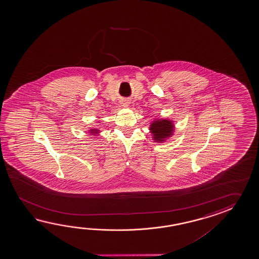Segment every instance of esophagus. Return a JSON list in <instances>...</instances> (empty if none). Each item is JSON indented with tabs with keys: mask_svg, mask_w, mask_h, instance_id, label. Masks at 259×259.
Wrapping results in <instances>:
<instances>
[{
	"mask_svg": "<svg viewBox=\"0 0 259 259\" xmlns=\"http://www.w3.org/2000/svg\"><path fill=\"white\" fill-rule=\"evenodd\" d=\"M124 105H127V103H125V104H124Z\"/></svg>",
	"mask_w": 259,
	"mask_h": 259,
	"instance_id": "esophagus-1",
	"label": "esophagus"
}]
</instances>
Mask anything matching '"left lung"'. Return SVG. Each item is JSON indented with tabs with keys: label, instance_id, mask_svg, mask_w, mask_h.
<instances>
[{
	"label": "left lung",
	"instance_id": "1",
	"mask_svg": "<svg viewBox=\"0 0 259 259\" xmlns=\"http://www.w3.org/2000/svg\"><path fill=\"white\" fill-rule=\"evenodd\" d=\"M150 130L154 134V140L162 142L165 138L169 137L172 134L173 125H172V122L169 120L162 119V120L154 122L151 125Z\"/></svg>",
	"mask_w": 259,
	"mask_h": 259
}]
</instances>
